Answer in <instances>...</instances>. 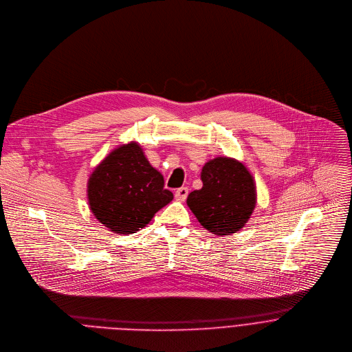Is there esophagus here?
<instances>
[{
	"mask_svg": "<svg viewBox=\"0 0 352 352\" xmlns=\"http://www.w3.org/2000/svg\"><path fill=\"white\" fill-rule=\"evenodd\" d=\"M187 195H188V188H187V187H180V188H177L176 192H175V198H176L177 201H180V202H184L186 198H187Z\"/></svg>",
	"mask_w": 352,
	"mask_h": 352,
	"instance_id": "34e87169",
	"label": "esophagus"
}]
</instances>
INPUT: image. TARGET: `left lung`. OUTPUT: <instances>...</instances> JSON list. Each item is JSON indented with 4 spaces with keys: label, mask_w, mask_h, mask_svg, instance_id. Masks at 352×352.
I'll list each match as a JSON object with an SVG mask.
<instances>
[{
    "label": "left lung",
    "mask_w": 352,
    "mask_h": 352,
    "mask_svg": "<svg viewBox=\"0 0 352 352\" xmlns=\"http://www.w3.org/2000/svg\"><path fill=\"white\" fill-rule=\"evenodd\" d=\"M202 188L190 192L187 205L210 234L240 231L256 205V186L248 168L231 157L209 160L201 172Z\"/></svg>",
    "instance_id": "obj_1"
}]
</instances>
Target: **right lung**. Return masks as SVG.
Returning a JSON list of instances; mask_svg holds the SVG:
<instances>
[{"label":"right lung","mask_w":352,"mask_h":352,"mask_svg":"<svg viewBox=\"0 0 352 352\" xmlns=\"http://www.w3.org/2000/svg\"><path fill=\"white\" fill-rule=\"evenodd\" d=\"M89 208L111 232L131 234L144 228L173 194L151 166L142 146L132 140L113 148L87 180Z\"/></svg>","instance_id":"right-lung-1"}]
</instances>
